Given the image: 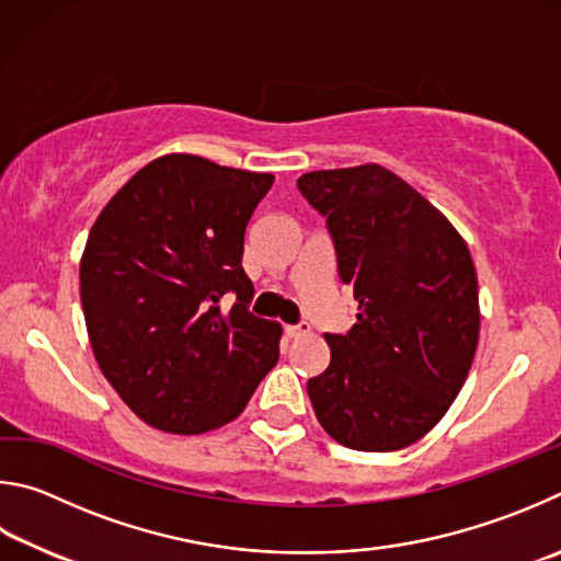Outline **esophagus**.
<instances>
[{
  "label": "esophagus",
  "mask_w": 561,
  "mask_h": 561,
  "mask_svg": "<svg viewBox=\"0 0 561 561\" xmlns=\"http://www.w3.org/2000/svg\"><path fill=\"white\" fill-rule=\"evenodd\" d=\"M310 322H298V325H288L286 328V335L290 337V340H298V337H306V335H310Z\"/></svg>",
  "instance_id": "34e87169"
}]
</instances>
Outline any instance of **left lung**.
<instances>
[{"mask_svg": "<svg viewBox=\"0 0 561 561\" xmlns=\"http://www.w3.org/2000/svg\"><path fill=\"white\" fill-rule=\"evenodd\" d=\"M298 190L328 219L357 322L325 335L308 381L320 426L355 450H399L454 404L478 347V275L454 224L381 164L308 172Z\"/></svg>", "mask_w": 561, "mask_h": 561, "instance_id": "1", "label": "left lung"}]
</instances>
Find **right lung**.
Segmentation results:
<instances>
[{
	"instance_id": "add662e5",
	"label": "right lung",
	"mask_w": 561,
	"mask_h": 561,
	"mask_svg": "<svg viewBox=\"0 0 561 561\" xmlns=\"http://www.w3.org/2000/svg\"><path fill=\"white\" fill-rule=\"evenodd\" d=\"M273 174L196 154L145 164L98 214L81 306L98 367L145 424L206 434L229 424L278 362L280 325L249 312L243 233ZM237 293L224 313L218 300Z\"/></svg>"
}]
</instances>
